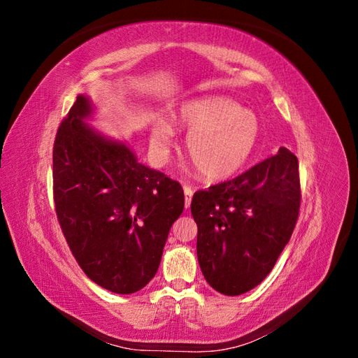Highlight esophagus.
I'll return each mask as SVG.
<instances>
[{"mask_svg": "<svg viewBox=\"0 0 358 358\" xmlns=\"http://www.w3.org/2000/svg\"><path fill=\"white\" fill-rule=\"evenodd\" d=\"M183 194H185V209H189L192 200V188L188 185H183Z\"/></svg>", "mask_w": 358, "mask_h": 358, "instance_id": "esophagus-1", "label": "esophagus"}]
</instances>
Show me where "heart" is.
<instances>
[{"label":"heart","instance_id":"1","mask_svg":"<svg viewBox=\"0 0 358 358\" xmlns=\"http://www.w3.org/2000/svg\"><path fill=\"white\" fill-rule=\"evenodd\" d=\"M178 122L189 129L187 154L192 167L208 180L236 175L255 152L262 133L255 113L225 96H201L183 103ZM173 137L171 124L161 117L152 119L149 140L159 158L169 154Z\"/></svg>","mask_w":358,"mask_h":358}]
</instances>
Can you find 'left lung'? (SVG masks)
I'll list each match as a JSON object with an SVG mask.
<instances>
[{
  "label": "left lung",
  "mask_w": 358,
  "mask_h": 358,
  "mask_svg": "<svg viewBox=\"0 0 358 358\" xmlns=\"http://www.w3.org/2000/svg\"><path fill=\"white\" fill-rule=\"evenodd\" d=\"M300 196L299 161L287 148L194 194L197 258L213 289L241 296L263 282L294 230Z\"/></svg>",
  "instance_id": "1"
}]
</instances>
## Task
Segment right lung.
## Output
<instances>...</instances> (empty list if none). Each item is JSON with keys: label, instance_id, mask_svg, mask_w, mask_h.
I'll use <instances>...</instances> for the list:
<instances>
[{"label": "right lung", "instance_id": "add662e5", "mask_svg": "<svg viewBox=\"0 0 358 358\" xmlns=\"http://www.w3.org/2000/svg\"><path fill=\"white\" fill-rule=\"evenodd\" d=\"M94 106L78 95L53 145V199L83 272L116 294L149 284L185 204L179 182L138 162L125 142L90 125Z\"/></svg>", "mask_w": 358, "mask_h": 358}]
</instances>
